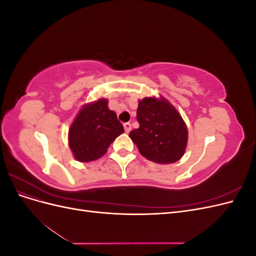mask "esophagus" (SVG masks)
Instances as JSON below:
<instances>
[{
	"mask_svg": "<svg viewBox=\"0 0 256 256\" xmlns=\"http://www.w3.org/2000/svg\"><path fill=\"white\" fill-rule=\"evenodd\" d=\"M124 128H125V131H126L127 134L130 132V130H131V124H130V122H125V124H124Z\"/></svg>",
	"mask_w": 256,
	"mask_h": 256,
	"instance_id": "esophagus-1",
	"label": "esophagus"
}]
</instances>
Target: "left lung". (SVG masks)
Wrapping results in <instances>:
<instances>
[{
	"mask_svg": "<svg viewBox=\"0 0 256 256\" xmlns=\"http://www.w3.org/2000/svg\"><path fill=\"white\" fill-rule=\"evenodd\" d=\"M136 120L140 127L129 134L143 157L154 164L180 160L187 148L188 128L180 113L164 96L138 100Z\"/></svg>",
	"mask_w": 256,
	"mask_h": 256,
	"instance_id": "left-lung-1",
	"label": "left lung"
}]
</instances>
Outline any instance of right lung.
<instances>
[{
    "instance_id": "right-lung-1",
    "label": "right lung",
    "mask_w": 256,
    "mask_h": 256,
    "mask_svg": "<svg viewBox=\"0 0 256 256\" xmlns=\"http://www.w3.org/2000/svg\"><path fill=\"white\" fill-rule=\"evenodd\" d=\"M108 99L85 104L68 131V145L74 158L80 162L99 159L115 138L124 132L118 115L108 106Z\"/></svg>"
}]
</instances>
